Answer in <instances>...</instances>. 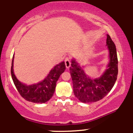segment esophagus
<instances>
[{
  "instance_id": "obj_1",
  "label": "esophagus",
  "mask_w": 133,
  "mask_h": 133,
  "mask_svg": "<svg viewBox=\"0 0 133 133\" xmlns=\"http://www.w3.org/2000/svg\"><path fill=\"white\" fill-rule=\"evenodd\" d=\"M71 61H70L69 58L66 57L65 59V67L66 68H69L70 66H71Z\"/></svg>"
}]
</instances>
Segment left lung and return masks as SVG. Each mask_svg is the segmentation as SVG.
I'll return each mask as SVG.
<instances>
[{
  "instance_id": "left-lung-1",
  "label": "left lung",
  "mask_w": 133,
  "mask_h": 133,
  "mask_svg": "<svg viewBox=\"0 0 133 133\" xmlns=\"http://www.w3.org/2000/svg\"><path fill=\"white\" fill-rule=\"evenodd\" d=\"M106 45L109 52V62L106 70L99 77H89L83 66H81L74 58L72 59L69 70L73 91L76 97L82 103H93L102 99L110 92L115 84L118 72L116 48L108 34Z\"/></svg>"
}]
</instances>
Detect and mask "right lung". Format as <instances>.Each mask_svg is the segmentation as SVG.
Returning <instances> with one entry per match:
<instances>
[{
  "instance_id": "add662e5",
  "label": "right lung",
  "mask_w": 133,
  "mask_h": 133,
  "mask_svg": "<svg viewBox=\"0 0 133 133\" xmlns=\"http://www.w3.org/2000/svg\"><path fill=\"white\" fill-rule=\"evenodd\" d=\"M14 60V54L12 61L11 76L14 83L21 96L25 100L34 103H45L48 101L54 95L56 82L65 71V62L62 61L53 67L46 77L41 81L27 85L18 80L15 75Z\"/></svg>"
}]
</instances>
